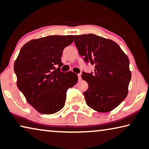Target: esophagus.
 Wrapping results in <instances>:
<instances>
[{
  "mask_svg": "<svg viewBox=\"0 0 149 149\" xmlns=\"http://www.w3.org/2000/svg\"><path fill=\"white\" fill-rule=\"evenodd\" d=\"M77 76H78V79L79 81L81 79V74H77Z\"/></svg>",
  "mask_w": 149,
  "mask_h": 149,
  "instance_id": "esophagus-1",
  "label": "esophagus"
}]
</instances>
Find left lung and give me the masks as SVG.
Wrapping results in <instances>:
<instances>
[{
  "label": "left lung",
  "mask_w": 149,
  "mask_h": 149,
  "mask_svg": "<svg viewBox=\"0 0 149 149\" xmlns=\"http://www.w3.org/2000/svg\"><path fill=\"white\" fill-rule=\"evenodd\" d=\"M74 42L86 63L95 66L94 72H82V79L88 84L84 92L87 105L99 112L114 109L128 93V57L116 42L93 34L75 36Z\"/></svg>",
  "instance_id": "8db88e82"
}]
</instances>
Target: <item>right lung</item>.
Wrapping results in <instances>:
<instances>
[{"label": "right lung", "mask_w": 149, "mask_h": 149, "mask_svg": "<svg viewBox=\"0 0 149 149\" xmlns=\"http://www.w3.org/2000/svg\"><path fill=\"white\" fill-rule=\"evenodd\" d=\"M74 35L48 36L24 45L14 70L17 86L30 105L42 114H53L65 105L66 92L77 83L75 73L61 72L63 49Z\"/></svg>", "instance_id": "add662e5"}]
</instances>
